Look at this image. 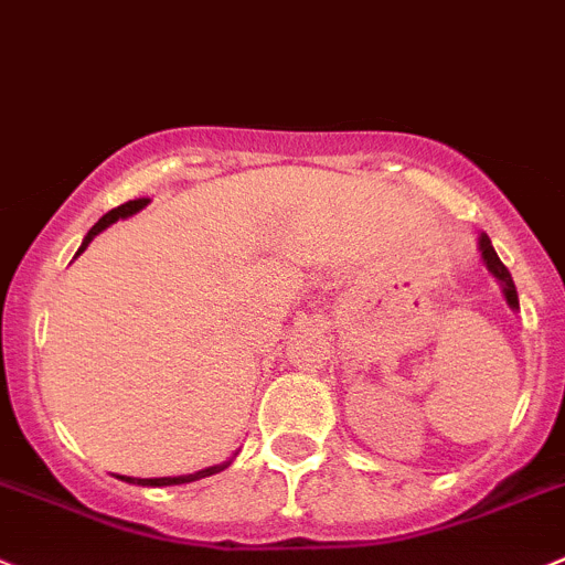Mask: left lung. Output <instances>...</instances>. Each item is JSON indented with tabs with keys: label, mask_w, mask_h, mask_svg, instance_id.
I'll return each mask as SVG.
<instances>
[{
	"label": "left lung",
	"mask_w": 565,
	"mask_h": 565,
	"mask_svg": "<svg viewBox=\"0 0 565 565\" xmlns=\"http://www.w3.org/2000/svg\"><path fill=\"white\" fill-rule=\"evenodd\" d=\"M478 250H480V262L486 265V270L491 273V276L497 278V284L502 287V298H505V303L511 306L513 311H519V295H516V284H513L511 273H508V267L502 265L500 256H497L494 245H491L489 234H480L478 237Z\"/></svg>",
	"instance_id": "8db88e82"
}]
</instances>
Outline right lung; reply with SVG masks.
Here are the masks:
<instances>
[{
    "mask_svg": "<svg viewBox=\"0 0 565 565\" xmlns=\"http://www.w3.org/2000/svg\"><path fill=\"white\" fill-rule=\"evenodd\" d=\"M146 206H149V199H137V201H129V204H120L118 210H109L107 215H104L102 221H98L96 226H93L90 232L85 234V239H82V245H79V250H76V256H79L82 250H85L87 245H90V239H93V237H98V234H102L104 228H109V226H113V223L126 221V217L137 215V212L146 210ZM228 463H232V458H226V461H223V463H215V467L201 469V472H193V475H179V478H146V480H143V478H120V480H126V483H135V486H182V483H195V480L210 478V475L223 472V469H226Z\"/></svg>",
    "mask_w": 565,
    "mask_h": 565,
    "instance_id": "add662e5",
    "label": "right lung"
}]
</instances>
